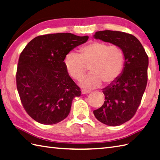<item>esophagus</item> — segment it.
I'll return each instance as SVG.
<instances>
[{
    "mask_svg": "<svg viewBox=\"0 0 160 160\" xmlns=\"http://www.w3.org/2000/svg\"><path fill=\"white\" fill-rule=\"evenodd\" d=\"M91 92V91L89 90H85V89H82L81 91V93L82 94H87V93H89Z\"/></svg>",
    "mask_w": 160,
    "mask_h": 160,
    "instance_id": "obj_1",
    "label": "esophagus"
}]
</instances>
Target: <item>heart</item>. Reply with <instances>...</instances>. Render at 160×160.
Returning a JSON list of instances; mask_svg holds the SVG:
<instances>
[{
	"instance_id": "obj_1",
	"label": "heart",
	"mask_w": 160,
	"mask_h": 160,
	"mask_svg": "<svg viewBox=\"0 0 160 160\" xmlns=\"http://www.w3.org/2000/svg\"><path fill=\"white\" fill-rule=\"evenodd\" d=\"M67 72L76 80L82 79L89 67L91 73L81 85L93 89L102 83L115 82L122 73L125 64L123 50L115 45L101 41H93L80 48L78 53H68L64 60Z\"/></svg>"
}]
</instances>
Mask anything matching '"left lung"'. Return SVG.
Instances as JSON below:
<instances>
[{
	"label": "left lung",
	"instance_id": "1",
	"mask_svg": "<svg viewBox=\"0 0 160 160\" xmlns=\"http://www.w3.org/2000/svg\"><path fill=\"white\" fill-rule=\"evenodd\" d=\"M94 38L119 46L125 56L121 76L102 89L104 104L93 111L98 120L115 127L130 120L140 106L147 84L148 57L139 40L130 33L104 30L96 32Z\"/></svg>",
	"mask_w": 160,
	"mask_h": 160
}]
</instances>
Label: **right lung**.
<instances>
[{
  "label": "right lung",
  "mask_w": 160,
  "mask_h": 160,
  "mask_svg": "<svg viewBox=\"0 0 160 160\" xmlns=\"http://www.w3.org/2000/svg\"><path fill=\"white\" fill-rule=\"evenodd\" d=\"M89 37L71 33L37 36L19 57L16 87L22 106L30 117L42 124H54L65 119L80 87L71 79L64 60Z\"/></svg>",
  "instance_id": "obj_1"
}]
</instances>
